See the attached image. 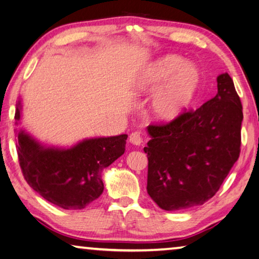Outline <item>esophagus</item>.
Instances as JSON below:
<instances>
[{
  "label": "esophagus",
  "mask_w": 259,
  "mask_h": 259,
  "mask_svg": "<svg viewBox=\"0 0 259 259\" xmlns=\"http://www.w3.org/2000/svg\"><path fill=\"white\" fill-rule=\"evenodd\" d=\"M129 142L133 144V145H136V146L142 145L143 138H142V136H140V133H137V131H136V133L131 134L129 137Z\"/></svg>",
  "instance_id": "esophagus-1"
}]
</instances>
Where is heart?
<instances>
[{
  "mask_svg": "<svg viewBox=\"0 0 259 259\" xmlns=\"http://www.w3.org/2000/svg\"><path fill=\"white\" fill-rule=\"evenodd\" d=\"M200 84V72L179 56L168 55L143 69L135 82L139 95L155 94L148 105L151 119L161 123L171 122L185 111Z\"/></svg>",
  "mask_w": 259,
  "mask_h": 259,
  "instance_id": "obj_1",
  "label": "heart"
}]
</instances>
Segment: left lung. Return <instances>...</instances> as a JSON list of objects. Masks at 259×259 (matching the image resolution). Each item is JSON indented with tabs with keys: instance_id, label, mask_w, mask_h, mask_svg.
I'll return each mask as SVG.
<instances>
[{
	"instance_id": "obj_1",
	"label": "left lung",
	"mask_w": 259,
	"mask_h": 259,
	"mask_svg": "<svg viewBox=\"0 0 259 259\" xmlns=\"http://www.w3.org/2000/svg\"><path fill=\"white\" fill-rule=\"evenodd\" d=\"M242 105L227 73L217 95L163 125H148L147 193L161 209L203 204L216 194L239 159Z\"/></svg>"
}]
</instances>
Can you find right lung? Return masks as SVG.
Instances as JSON below:
<instances>
[{
  "mask_svg": "<svg viewBox=\"0 0 259 259\" xmlns=\"http://www.w3.org/2000/svg\"><path fill=\"white\" fill-rule=\"evenodd\" d=\"M23 102L16 107V124L21 123ZM19 163L35 192L63 209H83L104 191L103 170L123 154L128 135L85 138L73 146L41 143L25 129L17 130Z\"/></svg>",
  "mask_w": 259,
  "mask_h": 259,
  "instance_id": "obj_1",
  "label": "right lung"
}]
</instances>
